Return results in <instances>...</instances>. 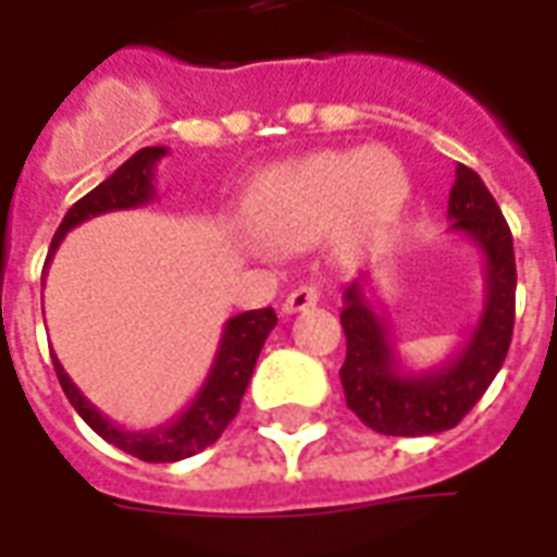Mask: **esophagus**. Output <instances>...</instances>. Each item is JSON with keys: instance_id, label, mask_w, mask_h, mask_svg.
<instances>
[{"instance_id": "esophagus-1", "label": "esophagus", "mask_w": 557, "mask_h": 557, "mask_svg": "<svg viewBox=\"0 0 557 557\" xmlns=\"http://www.w3.org/2000/svg\"><path fill=\"white\" fill-rule=\"evenodd\" d=\"M319 301V286L313 283H307V286H298V289H292L286 298H283V313L292 315V313H301V310H310L313 304Z\"/></svg>"}]
</instances>
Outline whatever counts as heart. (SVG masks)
Masks as SVG:
<instances>
[{
    "label": "heart",
    "mask_w": 557,
    "mask_h": 557,
    "mask_svg": "<svg viewBox=\"0 0 557 557\" xmlns=\"http://www.w3.org/2000/svg\"><path fill=\"white\" fill-rule=\"evenodd\" d=\"M409 196V172L391 151H315L262 172L244 196V223L274 250L304 247L331 226L367 242L406 211Z\"/></svg>",
    "instance_id": "obj_1"
}]
</instances>
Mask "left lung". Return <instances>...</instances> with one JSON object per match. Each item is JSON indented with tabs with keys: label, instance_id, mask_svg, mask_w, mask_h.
<instances>
[{
	"label": "left lung",
	"instance_id": "left-lung-1",
	"mask_svg": "<svg viewBox=\"0 0 557 557\" xmlns=\"http://www.w3.org/2000/svg\"><path fill=\"white\" fill-rule=\"evenodd\" d=\"M450 232L466 235L483 256V310L462 346L432 370H409L397 351L394 327L367 298L370 271L343 289V331L346 363L339 382L346 406L382 435H432L454 430L486 394L502 370L516 310L513 235L502 208L492 199L478 172L456 166L447 199Z\"/></svg>",
	"mask_w": 557,
	"mask_h": 557
}]
</instances>
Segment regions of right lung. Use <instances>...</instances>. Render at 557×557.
<instances>
[{"label": "right lung", "instance_id": "1", "mask_svg": "<svg viewBox=\"0 0 557 557\" xmlns=\"http://www.w3.org/2000/svg\"><path fill=\"white\" fill-rule=\"evenodd\" d=\"M163 154H166V146L139 148L137 154L127 158L107 182H101L79 202L67 208L65 220L59 223L53 244H50L47 265L59 250L62 238L79 223L98 218V214H107V211L148 206L158 196L154 170H158ZM274 325H277V313L271 307L232 315L230 322L223 325L218 355L211 361V370H208L199 394L190 399V406L182 414H175V418L160 423L154 430H125V426L113 423L107 414L95 409L89 399L83 397V391L71 382V375L65 373V367L59 363L55 355L53 367L55 375H59V385L65 391V397L71 399V406L77 409L79 418L86 420L91 430L101 435L103 442L115 444L119 450L137 456L143 462H178V459H187V456L206 450L208 444L218 442L220 432L226 430L232 418L238 414L244 391L250 385V375H253V367L259 361V351L265 346L268 334L274 331Z\"/></svg>", "mask_w": 557, "mask_h": 557}]
</instances>
